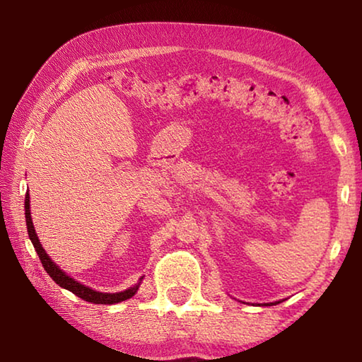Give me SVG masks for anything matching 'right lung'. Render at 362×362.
Returning <instances> with one entry per match:
<instances>
[{
    "instance_id": "obj_1",
    "label": "right lung",
    "mask_w": 362,
    "mask_h": 362,
    "mask_svg": "<svg viewBox=\"0 0 362 362\" xmlns=\"http://www.w3.org/2000/svg\"><path fill=\"white\" fill-rule=\"evenodd\" d=\"M25 218H27L28 236H30V240H32V243H33L35 250H36V254H38V257H40L42 267H45V269L47 272L49 276H51L54 281H56V283L60 287H64V289L73 292L79 298L86 300V302L100 303V305H113V303L124 302V300L131 298L134 293L137 292L139 286H134V287H131V289L122 291V292H116V293H103V292H97V291L89 289V287L79 284L78 281H75L73 278L66 276V274L62 272V269H60L56 265V263H54L51 259H49V255L46 254V250L41 247L38 236H36V233H35L32 216H30V194L28 193L25 194Z\"/></svg>"
}]
</instances>
